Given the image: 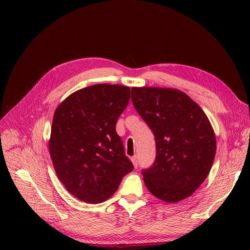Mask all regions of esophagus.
<instances>
[{"instance_id": "obj_1", "label": "esophagus", "mask_w": 250, "mask_h": 250, "mask_svg": "<svg viewBox=\"0 0 250 250\" xmlns=\"http://www.w3.org/2000/svg\"><path fill=\"white\" fill-rule=\"evenodd\" d=\"M131 161H132V163H133L134 167H137V166H139V160H137V157H136V156L132 157V158H131Z\"/></svg>"}]
</instances>
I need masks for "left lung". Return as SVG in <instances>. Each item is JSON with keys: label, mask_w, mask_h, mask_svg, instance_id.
Returning a JSON list of instances; mask_svg holds the SVG:
<instances>
[{"label": "left lung", "mask_w": 250, "mask_h": 250, "mask_svg": "<svg viewBox=\"0 0 250 250\" xmlns=\"http://www.w3.org/2000/svg\"><path fill=\"white\" fill-rule=\"evenodd\" d=\"M131 98L156 140V161L143 171L147 189L167 203L185 200L200 187L213 166V126L203 109L178 89L133 87Z\"/></svg>", "instance_id": "1"}]
</instances>
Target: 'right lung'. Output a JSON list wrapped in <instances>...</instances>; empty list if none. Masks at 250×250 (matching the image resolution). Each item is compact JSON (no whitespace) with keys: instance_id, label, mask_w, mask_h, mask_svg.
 <instances>
[{"instance_id":"1","label":"right lung","mask_w":250,"mask_h":250,"mask_svg":"<svg viewBox=\"0 0 250 250\" xmlns=\"http://www.w3.org/2000/svg\"><path fill=\"white\" fill-rule=\"evenodd\" d=\"M129 101V87L98 83L73 92L56 108L50 158L58 178L78 200L106 201L133 169L116 133V122Z\"/></svg>"}]
</instances>
